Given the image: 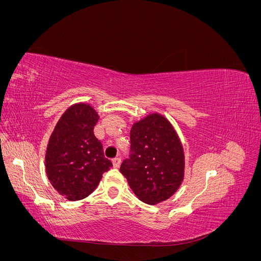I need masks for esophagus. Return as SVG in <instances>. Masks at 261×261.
Returning a JSON list of instances; mask_svg holds the SVG:
<instances>
[{
  "instance_id": "34e87169",
  "label": "esophagus",
  "mask_w": 261,
  "mask_h": 261,
  "mask_svg": "<svg viewBox=\"0 0 261 261\" xmlns=\"http://www.w3.org/2000/svg\"><path fill=\"white\" fill-rule=\"evenodd\" d=\"M112 161H113L114 168H120L121 162H122V160H121V158H120V156H116V158H114V159H113Z\"/></svg>"
}]
</instances>
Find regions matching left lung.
<instances>
[{"label":"left lung","mask_w":261,"mask_h":261,"mask_svg":"<svg viewBox=\"0 0 261 261\" xmlns=\"http://www.w3.org/2000/svg\"><path fill=\"white\" fill-rule=\"evenodd\" d=\"M129 159L120 171L138 198L156 204L176 193L185 172L183 145L175 128L160 113H150L130 129Z\"/></svg>","instance_id":"left-lung-1"}]
</instances>
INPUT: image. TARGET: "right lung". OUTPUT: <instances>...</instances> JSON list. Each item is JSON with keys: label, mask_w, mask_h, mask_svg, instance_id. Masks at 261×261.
<instances>
[{"label": "right lung", "mask_w": 261, "mask_h": 261, "mask_svg": "<svg viewBox=\"0 0 261 261\" xmlns=\"http://www.w3.org/2000/svg\"><path fill=\"white\" fill-rule=\"evenodd\" d=\"M99 114L80 102L62 114L45 151V172L51 185L64 198L76 201L89 196L112 167L103 146L94 136Z\"/></svg>", "instance_id": "1"}]
</instances>
